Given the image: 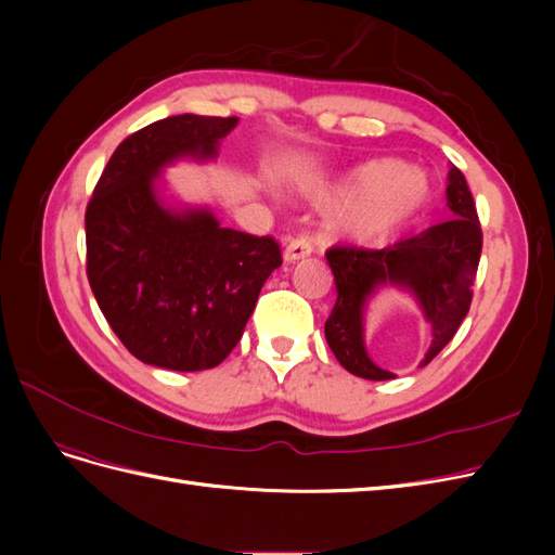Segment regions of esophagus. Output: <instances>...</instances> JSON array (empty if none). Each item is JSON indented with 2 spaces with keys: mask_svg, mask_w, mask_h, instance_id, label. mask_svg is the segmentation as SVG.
<instances>
[{
  "mask_svg": "<svg viewBox=\"0 0 555 555\" xmlns=\"http://www.w3.org/2000/svg\"><path fill=\"white\" fill-rule=\"evenodd\" d=\"M310 251H312L310 241H308L306 236H298V238H294L287 247H284L282 257H284V261H287V263H294V261H298V259L310 257Z\"/></svg>",
  "mask_w": 555,
  "mask_h": 555,
  "instance_id": "esophagus-1",
  "label": "esophagus"
}]
</instances>
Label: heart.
I'll use <instances>...</instances> for the list:
<instances>
[{"instance_id": "1", "label": "heart", "mask_w": 555, "mask_h": 555, "mask_svg": "<svg viewBox=\"0 0 555 555\" xmlns=\"http://www.w3.org/2000/svg\"><path fill=\"white\" fill-rule=\"evenodd\" d=\"M428 194L426 171L393 159H367L331 184L314 188L319 201L335 204L324 217L326 236L357 245L393 236L426 206Z\"/></svg>"}]
</instances>
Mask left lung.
<instances>
[{"label": "left lung", "instance_id": "obj_1", "mask_svg": "<svg viewBox=\"0 0 555 555\" xmlns=\"http://www.w3.org/2000/svg\"><path fill=\"white\" fill-rule=\"evenodd\" d=\"M447 180L451 220L384 249L333 247L326 251L338 300L324 333L347 373L377 382L396 377L367 357L365 349V308L382 287L410 292L433 326V343L418 365L438 357L465 319L481 257V227L465 176L451 166Z\"/></svg>", "mask_w": 555, "mask_h": 555}]
</instances>
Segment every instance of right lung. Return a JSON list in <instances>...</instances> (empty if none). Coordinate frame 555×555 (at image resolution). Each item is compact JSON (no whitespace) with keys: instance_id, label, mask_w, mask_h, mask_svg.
I'll return each mask as SVG.
<instances>
[{"instance_id":"1","label":"right lung","mask_w":555,"mask_h":555,"mask_svg":"<svg viewBox=\"0 0 555 555\" xmlns=\"http://www.w3.org/2000/svg\"><path fill=\"white\" fill-rule=\"evenodd\" d=\"M238 117L171 115L127 137L86 210L88 280L133 357L166 371L220 365L238 345L259 292L282 266L271 236L224 229L208 208H171L162 169L210 162Z\"/></svg>"}]
</instances>
